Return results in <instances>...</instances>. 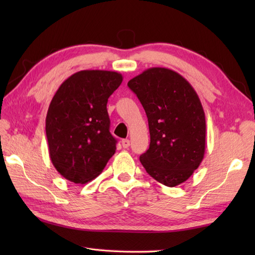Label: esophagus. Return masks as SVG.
<instances>
[{"instance_id":"1","label":"esophagus","mask_w":255,"mask_h":255,"mask_svg":"<svg viewBox=\"0 0 255 255\" xmlns=\"http://www.w3.org/2000/svg\"><path fill=\"white\" fill-rule=\"evenodd\" d=\"M122 145H123V148L127 149L129 145H130V141H129L128 139H124V140H122Z\"/></svg>"}]
</instances>
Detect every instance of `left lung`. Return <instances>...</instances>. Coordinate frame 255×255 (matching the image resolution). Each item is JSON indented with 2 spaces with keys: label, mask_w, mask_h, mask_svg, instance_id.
Wrapping results in <instances>:
<instances>
[{
  "label": "left lung",
  "mask_w": 255,
  "mask_h": 255,
  "mask_svg": "<svg viewBox=\"0 0 255 255\" xmlns=\"http://www.w3.org/2000/svg\"><path fill=\"white\" fill-rule=\"evenodd\" d=\"M147 114L150 147L140 162L150 176L174 187L202 163L206 119L193 86L166 68H150L128 82Z\"/></svg>",
  "instance_id": "1"
}]
</instances>
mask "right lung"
<instances>
[{"instance_id": "add662e5", "label": "right lung", "mask_w": 255, "mask_h": 255, "mask_svg": "<svg viewBox=\"0 0 255 255\" xmlns=\"http://www.w3.org/2000/svg\"><path fill=\"white\" fill-rule=\"evenodd\" d=\"M122 82L115 71L83 70L53 95L46 117L48 148L53 166L70 182L94 180L115 153L106 105Z\"/></svg>"}]
</instances>
